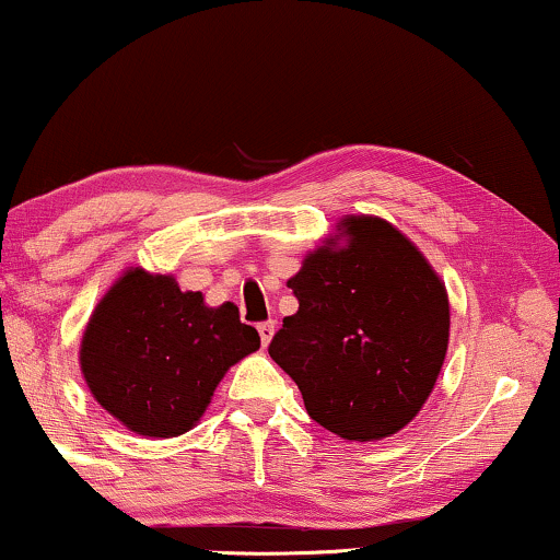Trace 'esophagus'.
Segmentation results:
<instances>
[{"instance_id":"obj_1","label":"esophagus","mask_w":560,"mask_h":560,"mask_svg":"<svg viewBox=\"0 0 560 560\" xmlns=\"http://www.w3.org/2000/svg\"><path fill=\"white\" fill-rule=\"evenodd\" d=\"M258 332H260V343L268 346V343H271L273 332H276V323H273V320H268V323H260V325H258Z\"/></svg>"}]
</instances>
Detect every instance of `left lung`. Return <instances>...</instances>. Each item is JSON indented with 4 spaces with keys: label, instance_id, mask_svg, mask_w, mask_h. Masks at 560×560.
I'll use <instances>...</instances> for the list:
<instances>
[{
    "label": "left lung",
    "instance_id": "8db88e82",
    "mask_svg": "<svg viewBox=\"0 0 560 560\" xmlns=\"http://www.w3.org/2000/svg\"><path fill=\"white\" fill-rule=\"evenodd\" d=\"M287 287L300 310L268 353L300 387L310 419L377 442L416 419L450 343V296L423 253L380 217L349 214Z\"/></svg>",
    "mask_w": 560,
    "mask_h": 560
}]
</instances>
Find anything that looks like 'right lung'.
<instances>
[{
    "instance_id": "1",
    "label": "right lung",
    "mask_w": 560,
    "mask_h": 560,
    "mask_svg": "<svg viewBox=\"0 0 560 560\" xmlns=\"http://www.w3.org/2000/svg\"><path fill=\"white\" fill-rule=\"evenodd\" d=\"M260 349L237 304L209 307L175 276L126 268L95 304L80 343L92 398L139 436L170 439L201 421L232 364Z\"/></svg>"
}]
</instances>
